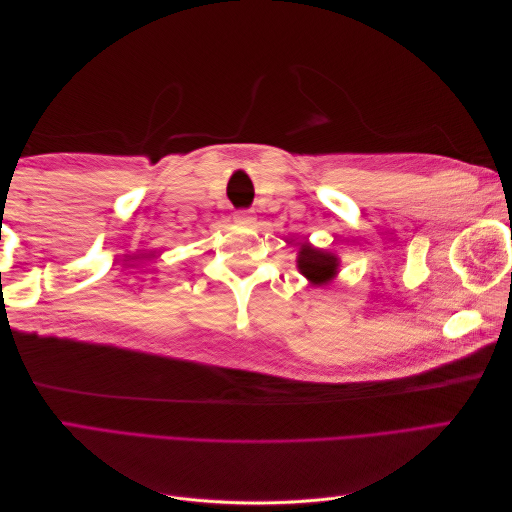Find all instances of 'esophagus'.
Segmentation results:
<instances>
[{
	"mask_svg": "<svg viewBox=\"0 0 512 512\" xmlns=\"http://www.w3.org/2000/svg\"><path fill=\"white\" fill-rule=\"evenodd\" d=\"M235 220H237V222L247 224V222H252L254 218H252V213L247 211V209H239V211H235Z\"/></svg>",
	"mask_w": 512,
	"mask_h": 512,
	"instance_id": "34e87169",
	"label": "esophagus"
}]
</instances>
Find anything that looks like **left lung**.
I'll return each mask as SVG.
<instances>
[{"label":"left lung","mask_w":512,"mask_h":512,"mask_svg":"<svg viewBox=\"0 0 512 512\" xmlns=\"http://www.w3.org/2000/svg\"><path fill=\"white\" fill-rule=\"evenodd\" d=\"M299 269H301V273L307 277L309 282H314V284L320 286L324 282H329L331 277L335 275L337 258L333 254H329V252L314 250L312 245H301Z\"/></svg>","instance_id":"1"}]
</instances>
